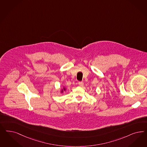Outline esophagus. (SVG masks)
Instances as JSON below:
<instances>
[{"label":"esophagus","mask_w":147,"mask_h":147,"mask_svg":"<svg viewBox=\"0 0 147 147\" xmlns=\"http://www.w3.org/2000/svg\"><path fill=\"white\" fill-rule=\"evenodd\" d=\"M78 84L80 86H83L84 85V83L83 82H78Z\"/></svg>","instance_id":"34e87169"}]
</instances>
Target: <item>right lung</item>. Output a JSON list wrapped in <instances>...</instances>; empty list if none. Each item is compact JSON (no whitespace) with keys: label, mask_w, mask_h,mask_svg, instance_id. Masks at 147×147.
<instances>
[{"label":"right lung","mask_w":147,"mask_h":147,"mask_svg":"<svg viewBox=\"0 0 147 147\" xmlns=\"http://www.w3.org/2000/svg\"><path fill=\"white\" fill-rule=\"evenodd\" d=\"M64 90H65V88H64Z\"/></svg>","instance_id":"obj_1"}]
</instances>
